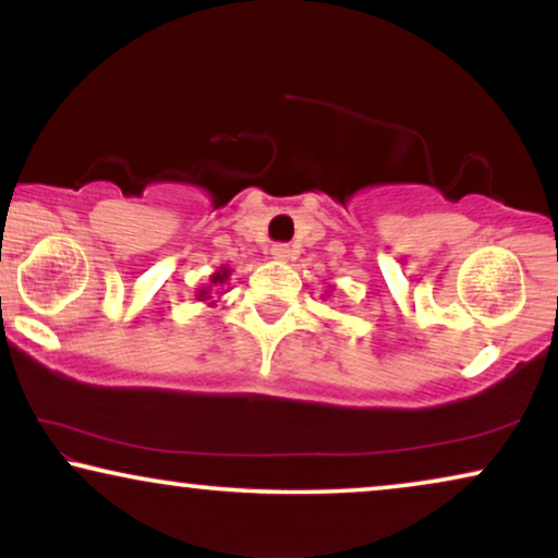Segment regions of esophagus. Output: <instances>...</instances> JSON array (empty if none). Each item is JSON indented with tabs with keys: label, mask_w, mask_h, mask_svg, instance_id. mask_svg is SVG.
Here are the masks:
<instances>
[{
	"label": "esophagus",
	"mask_w": 558,
	"mask_h": 558,
	"mask_svg": "<svg viewBox=\"0 0 558 558\" xmlns=\"http://www.w3.org/2000/svg\"><path fill=\"white\" fill-rule=\"evenodd\" d=\"M271 256L279 258V262H287V258L294 256V251H292V246H289V243H274Z\"/></svg>",
	"instance_id": "esophagus-1"
}]
</instances>
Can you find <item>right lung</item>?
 I'll use <instances>...</instances> for the list:
<instances>
[{"mask_svg":"<svg viewBox=\"0 0 558 558\" xmlns=\"http://www.w3.org/2000/svg\"><path fill=\"white\" fill-rule=\"evenodd\" d=\"M228 279V269H223V271H218V274H213L210 277V284H223V281ZM208 292H205V289H201V292H197V296H205ZM205 300H208V296H205Z\"/></svg>","mask_w":558,"mask_h":558,"instance_id":"add662e5","label":"right lung"}]
</instances>
